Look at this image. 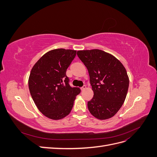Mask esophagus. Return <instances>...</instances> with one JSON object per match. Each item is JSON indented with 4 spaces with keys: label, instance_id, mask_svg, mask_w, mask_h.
Segmentation results:
<instances>
[{
    "label": "esophagus",
    "instance_id": "esophagus-1",
    "mask_svg": "<svg viewBox=\"0 0 157 157\" xmlns=\"http://www.w3.org/2000/svg\"><path fill=\"white\" fill-rule=\"evenodd\" d=\"M86 88V85H84V86L82 87H81V88L80 89H81V90H84Z\"/></svg>",
    "mask_w": 157,
    "mask_h": 157
}]
</instances>
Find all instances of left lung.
Segmentation results:
<instances>
[{
    "label": "left lung",
    "mask_w": 157,
    "mask_h": 157,
    "mask_svg": "<svg viewBox=\"0 0 157 157\" xmlns=\"http://www.w3.org/2000/svg\"><path fill=\"white\" fill-rule=\"evenodd\" d=\"M86 66L94 92L88 102L90 113L99 120L113 117L124 103L129 78L124 65L115 56L101 50L77 51Z\"/></svg>",
    "instance_id": "8db88e82"
}]
</instances>
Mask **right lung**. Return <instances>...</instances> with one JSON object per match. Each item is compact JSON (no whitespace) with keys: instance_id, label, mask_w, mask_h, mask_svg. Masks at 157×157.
<instances>
[{"instance_id":"right-lung-1","label":"right lung","mask_w":157,"mask_h":157,"mask_svg":"<svg viewBox=\"0 0 157 157\" xmlns=\"http://www.w3.org/2000/svg\"><path fill=\"white\" fill-rule=\"evenodd\" d=\"M77 51L58 48L46 52L33 66L28 80L29 92L38 109L52 120L70 113L79 88L69 84L66 71Z\"/></svg>"}]
</instances>
